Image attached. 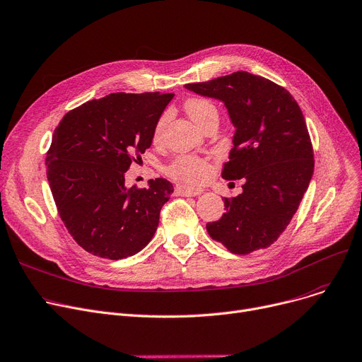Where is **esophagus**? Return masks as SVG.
I'll return each mask as SVG.
<instances>
[{
  "mask_svg": "<svg viewBox=\"0 0 362 362\" xmlns=\"http://www.w3.org/2000/svg\"><path fill=\"white\" fill-rule=\"evenodd\" d=\"M202 188H191V187H185V185H177L175 187V193L178 196H188V197H194L199 196L202 193Z\"/></svg>",
  "mask_w": 362,
  "mask_h": 362,
  "instance_id": "34e87169",
  "label": "esophagus"
}]
</instances>
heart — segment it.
<instances>
[{
  "label": "heart",
  "instance_id": "b5f03b06",
  "mask_svg": "<svg viewBox=\"0 0 362 362\" xmlns=\"http://www.w3.org/2000/svg\"><path fill=\"white\" fill-rule=\"evenodd\" d=\"M185 111L199 127H203L209 119L218 118V108L216 105L207 98L196 96L189 98L185 102ZM166 114L160 115L159 119L155 124L153 129V140L159 141L163 136V130L166 125ZM165 171L169 177L174 180H178L185 184H200L203 182L209 174H210V166L206 159L196 156V155H181L175 158L171 163H169Z\"/></svg>",
  "mask_w": 362,
  "mask_h": 362
}]
</instances>
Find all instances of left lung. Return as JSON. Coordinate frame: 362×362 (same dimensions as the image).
I'll return each mask as SVG.
<instances>
[{
	"mask_svg": "<svg viewBox=\"0 0 362 362\" xmlns=\"http://www.w3.org/2000/svg\"><path fill=\"white\" fill-rule=\"evenodd\" d=\"M185 88L221 99L235 127L225 180H245L219 221L209 222L211 240L233 254L270 247L289 225L314 171V152L300 105L279 84L235 71Z\"/></svg>",
	"mask_w": 362,
	"mask_h": 362,
	"instance_id": "1",
	"label": "left lung"
}]
</instances>
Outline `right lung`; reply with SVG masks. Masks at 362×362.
Returning <instances> with one entry per match:
<instances>
[{"label":"right lung","mask_w":362,"mask_h":362,"mask_svg":"<svg viewBox=\"0 0 362 362\" xmlns=\"http://www.w3.org/2000/svg\"><path fill=\"white\" fill-rule=\"evenodd\" d=\"M174 93H111L69 111L47 152V177L58 215L93 256H134L155 235L173 184L125 188L124 174L151 147L155 124Z\"/></svg>","instance_id":"1"}]
</instances>
